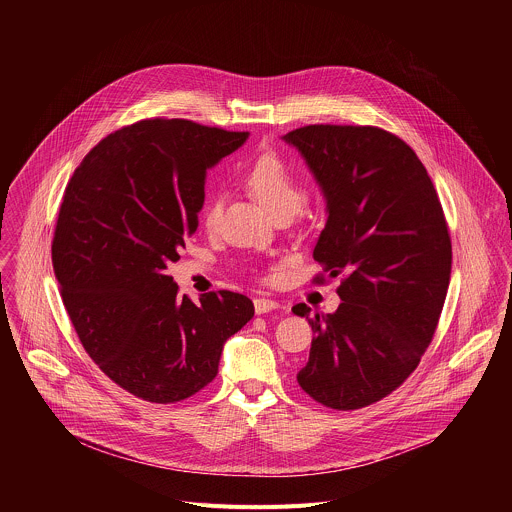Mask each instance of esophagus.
<instances>
[{"instance_id": "obj_1", "label": "esophagus", "mask_w": 512, "mask_h": 512, "mask_svg": "<svg viewBox=\"0 0 512 512\" xmlns=\"http://www.w3.org/2000/svg\"><path fill=\"white\" fill-rule=\"evenodd\" d=\"M278 307H280V303H278L276 299H268V297H256V299H254V311H256L258 315L268 313V311H274V309H278Z\"/></svg>"}]
</instances>
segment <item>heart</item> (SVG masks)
Returning <instances> with one entry per match:
<instances>
[{
    "label": "heart",
    "instance_id": "b5f03b06",
    "mask_svg": "<svg viewBox=\"0 0 512 512\" xmlns=\"http://www.w3.org/2000/svg\"><path fill=\"white\" fill-rule=\"evenodd\" d=\"M244 183L250 193L274 215H295L303 201V191L297 183V177L290 165L274 155L262 153L258 155L244 171ZM222 213V199L219 193H209L203 205V224L207 228H215L219 224Z\"/></svg>",
    "mask_w": 512,
    "mask_h": 512
}]
</instances>
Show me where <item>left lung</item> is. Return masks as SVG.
Here are the masks:
<instances>
[{"mask_svg": "<svg viewBox=\"0 0 512 512\" xmlns=\"http://www.w3.org/2000/svg\"><path fill=\"white\" fill-rule=\"evenodd\" d=\"M284 142L327 205L313 258L345 272L337 311L293 305L315 333L297 382L327 408L357 410L396 390L432 343L451 276L447 222L426 167L390 132L317 124Z\"/></svg>", "mask_w": 512, "mask_h": 512, "instance_id": "8db88e82", "label": "left lung"}]
</instances>
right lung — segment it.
<instances>
[{"label":"right lung","instance_id":"right-lung-1","mask_svg":"<svg viewBox=\"0 0 512 512\" xmlns=\"http://www.w3.org/2000/svg\"><path fill=\"white\" fill-rule=\"evenodd\" d=\"M246 140L189 120H142L90 149L65 189L53 238L63 303L90 359L147 402L205 388L224 343L254 317L242 293L193 303L167 274L197 230L207 169Z\"/></svg>","mask_w":512,"mask_h":512}]
</instances>
